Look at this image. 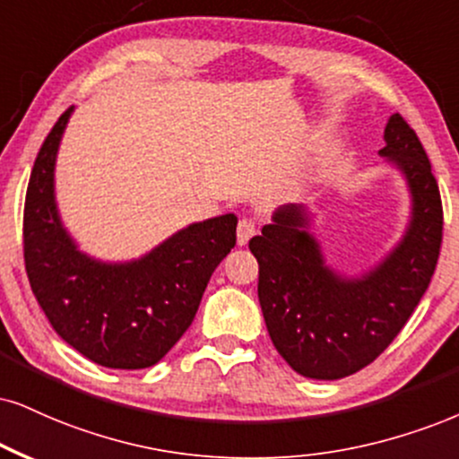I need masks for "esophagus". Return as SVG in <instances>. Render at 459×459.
Instances as JSON below:
<instances>
[{
    "label": "esophagus",
    "instance_id": "esophagus-1",
    "mask_svg": "<svg viewBox=\"0 0 459 459\" xmlns=\"http://www.w3.org/2000/svg\"><path fill=\"white\" fill-rule=\"evenodd\" d=\"M257 234V223L253 219L248 217H242L238 221V231H236V236H238V245L245 247L248 240L253 238V236Z\"/></svg>",
    "mask_w": 459,
    "mask_h": 459
}]
</instances>
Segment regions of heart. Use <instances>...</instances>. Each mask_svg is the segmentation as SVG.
Masks as SVG:
<instances>
[{"mask_svg": "<svg viewBox=\"0 0 459 459\" xmlns=\"http://www.w3.org/2000/svg\"><path fill=\"white\" fill-rule=\"evenodd\" d=\"M298 177H299V174H298Z\"/></svg>", "mask_w": 459, "mask_h": 459, "instance_id": "b5f03b06", "label": "heart"}]
</instances>
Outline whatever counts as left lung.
<instances>
[{"mask_svg":"<svg viewBox=\"0 0 459 459\" xmlns=\"http://www.w3.org/2000/svg\"><path fill=\"white\" fill-rule=\"evenodd\" d=\"M378 155L404 177L411 217L403 238L358 276L325 264L302 204L276 208L248 242L259 264L257 296L270 338L298 375L336 381L375 361L426 293L443 240V204L432 166L400 115L389 117Z\"/></svg>","mask_w":459,"mask_h":459,"instance_id":"left-lung-1","label":"left lung"}]
</instances>
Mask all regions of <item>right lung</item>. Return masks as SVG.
Segmentation results:
<instances>
[{
  "label": "right lung",
  "instance_id": "add662e5",
  "mask_svg": "<svg viewBox=\"0 0 459 459\" xmlns=\"http://www.w3.org/2000/svg\"><path fill=\"white\" fill-rule=\"evenodd\" d=\"M74 108L39 149L25 197V268L53 330L87 359L138 370L157 364L191 325L214 268L236 245L234 212L178 230L143 257L101 262L61 221L55 163Z\"/></svg>",
  "mask_w": 459,
  "mask_h": 459
}]
</instances>
